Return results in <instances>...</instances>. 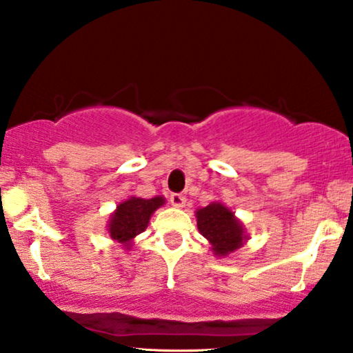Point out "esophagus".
I'll list each match as a JSON object with an SVG mask.
<instances>
[{"label": "esophagus", "instance_id": "34e87169", "mask_svg": "<svg viewBox=\"0 0 353 353\" xmlns=\"http://www.w3.org/2000/svg\"><path fill=\"white\" fill-rule=\"evenodd\" d=\"M169 201H171L172 206H176V208H182V206L185 205V196L182 194H171Z\"/></svg>", "mask_w": 353, "mask_h": 353}]
</instances>
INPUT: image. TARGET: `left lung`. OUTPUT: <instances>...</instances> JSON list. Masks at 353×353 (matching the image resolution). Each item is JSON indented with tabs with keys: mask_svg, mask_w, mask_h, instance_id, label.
<instances>
[{
	"mask_svg": "<svg viewBox=\"0 0 353 353\" xmlns=\"http://www.w3.org/2000/svg\"><path fill=\"white\" fill-rule=\"evenodd\" d=\"M196 225L216 256H225L236 252L245 242V231L231 210L219 201L196 210Z\"/></svg>",
	"mask_w": 353,
	"mask_h": 353,
	"instance_id": "1",
	"label": "left lung"
}]
</instances>
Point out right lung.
I'll return each instance as SVG.
<instances>
[{
  "label": "right lung",
  "instance_id": "1",
  "mask_svg": "<svg viewBox=\"0 0 353 353\" xmlns=\"http://www.w3.org/2000/svg\"><path fill=\"white\" fill-rule=\"evenodd\" d=\"M163 205V196H153L150 200L130 196V199L122 201L117 205L114 213L111 214L110 224H108V232H110L112 241L129 248L134 237L147 229L152 214Z\"/></svg>",
  "mask_w": 353,
  "mask_h": 353
}]
</instances>
